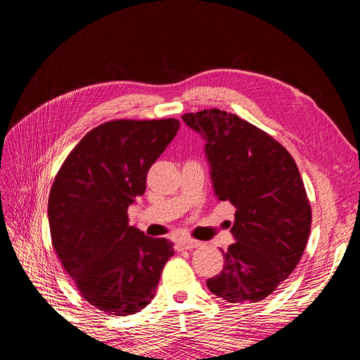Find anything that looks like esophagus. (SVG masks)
<instances>
[{
	"mask_svg": "<svg viewBox=\"0 0 360 360\" xmlns=\"http://www.w3.org/2000/svg\"><path fill=\"white\" fill-rule=\"evenodd\" d=\"M176 245L179 249H193V248L200 246L201 243L198 240H193V238H191V237H180L176 242Z\"/></svg>",
	"mask_w": 360,
	"mask_h": 360,
	"instance_id": "esophagus-1",
	"label": "esophagus"
}]
</instances>
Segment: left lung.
I'll return each instance as SVG.
<instances>
[{
	"mask_svg": "<svg viewBox=\"0 0 360 360\" xmlns=\"http://www.w3.org/2000/svg\"><path fill=\"white\" fill-rule=\"evenodd\" d=\"M204 139L214 197L236 207L224 269L205 284L217 297L249 304L270 296L296 269L311 231V207L296 162L236 114L181 115Z\"/></svg>",
	"mask_w": 360,
	"mask_h": 360,
	"instance_id": "obj_1",
	"label": "left lung"
}]
</instances>
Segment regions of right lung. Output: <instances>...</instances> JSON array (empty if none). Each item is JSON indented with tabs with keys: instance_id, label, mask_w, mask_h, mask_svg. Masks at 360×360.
Masks as SVG:
<instances>
[{
	"instance_id": "1",
	"label": "right lung",
	"mask_w": 360,
	"mask_h": 360,
	"mask_svg": "<svg viewBox=\"0 0 360 360\" xmlns=\"http://www.w3.org/2000/svg\"><path fill=\"white\" fill-rule=\"evenodd\" d=\"M179 127L176 118L101 124L70 151L51 188L52 245L81 296L106 314L144 309L174 255L168 238L129 225L127 209Z\"/></svg>"
}]
</instances>
